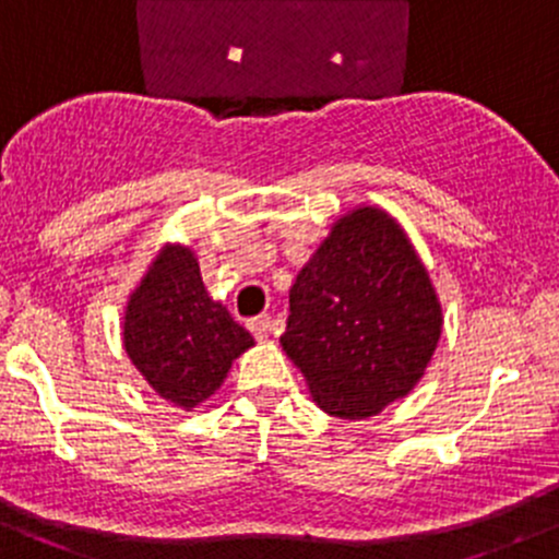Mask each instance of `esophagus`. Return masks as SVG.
Instances as JSON below:
<instances>
[{"mask_svg":"<svg viewBox=\"0 0 559 559\" xmlns=\"http://www.w3.org/2000/svg\"><path fill=\"white\" fill-rule=\"evenodd\" d=\"M250 331L255 333V338H269V333H272V318L269 314H261V318H252L250 322Z\"/></svg>","mask_w":559,"mask_h":559,"instance_id":"esophagus-1","label":"esophagus"}]
</instances>
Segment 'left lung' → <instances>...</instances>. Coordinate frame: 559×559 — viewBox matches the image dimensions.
Masks as SVG:
<instances>
[{
    "label": "left lung",
    "mask_w": 559,
    "mask_h": 559,
    "mask_svg": "<svg viewBox=\"0 0 559 559\" xmlns=\"http://www.w3.org/2000/svg\"><path fill=\"white\" fill-rule=\"evenodd\" d=\"M441 325L436 287L401 223L360 204L298 272L280 344L322 412L366 419L412 393Z\"/></svg>",
    "instance_id": "left-lung-1"
}]
</instances>
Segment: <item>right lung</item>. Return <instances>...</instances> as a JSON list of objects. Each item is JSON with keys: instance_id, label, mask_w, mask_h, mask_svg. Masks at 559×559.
I'll list each match as a JSON object with an SVG mask.
<instances>
[{"instance_id": "right-lung-1", "label": "right lung", "mask_w": 559, "mask_h": 559, "mask_svg": "<svg viewBox=\"0 0 559 559\" xmlns=\"http://www.w3.org/2000/svg\"><path fill=\"white\" fill-rule=\"evenodd\" d=\"M252 344L250 331L206 293L191 247H160L123 314L126 355L155 393L191 412Z\"/></svg>"}]
</instances>
